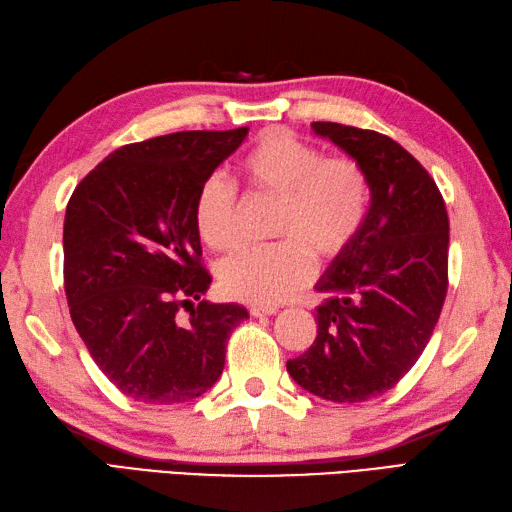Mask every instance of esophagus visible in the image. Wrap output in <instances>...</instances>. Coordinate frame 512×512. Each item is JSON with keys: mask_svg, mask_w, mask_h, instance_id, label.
<instances>
[{"mask_svg": "<svg viewBox=\"0 0 512 512\" xmlns=\"http://www.w3.org/2000/svg\"><path fill=\"white\" fill-rule=\"evenodd\" d=\"M248 312H251V316H272V314H277V307L275 305H251L248 307Z\"/></svg>", "mask_w": 512, "mask_h": 512, "instance_id": "1", "label": "esophagus"}]
</instances>
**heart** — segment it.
Segmentation results:
<instances>
[{
  "label": "heart",
  "mask_w": 512,
  "mask_h": 512,
  "mask_svg": "<svg viewBox=\"0 0 512 512\" xmlns=\"http://www.w3.org/2000/svg\"><path fill=\"white\" fill-rule=\"evenodd\" d=\"M237 185L248 198H275L272 237L259 251H242L218 266L222 292L231 299L277 305L314 275V257L331 261L360 235L371 181L351 157L327 154L288 133H266L237 165ZM242 200L231 181L213 174L200 185L194 227L211 251H231L240 240Z\"/></svg>",
  "instance_id": "b5f03b06"
}]
</instances>
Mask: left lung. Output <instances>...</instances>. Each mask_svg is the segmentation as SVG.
<instances>
[{
    "mask_svg": "<svg viewBox=\"0 0 512 512\" xmlns=\"http://www.w3.org/2000/svg\"><path fill=\"white\" fill-rule=\"evenodd\" d=\"M312 128L366 170L371 207L318 279L316 340L288 373L316 397L360 403L395 386L432 338L447 294L449 218L434 178L395 139L334 122Z\"/></svg>",
    "mask_w": 512,
    "mask_h": 512,
    "instance_id": "1",
    "label": "left lung"
}]
</instances>
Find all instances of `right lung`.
<instances>
[{
  "label": "right lung",
  "mask_w": 512,
  "mask_h": 512,
  "mask_svg": "<svg viewBox=\"0 0 512 512\" xmlns=\"http://www.w3.org/2000/svg\"><path fill=\"white\" fill-rule=\"evenodd\" d=\"M248 128L185 130L128 144L82 178L65 211L69 314L93 362L126 397L172 406L218 382L237 303L200 296L194 202ZM186 314L183 315L182 312Z\"/></svg>",
  "instance_id": "add662e5"
}]
</instances>
